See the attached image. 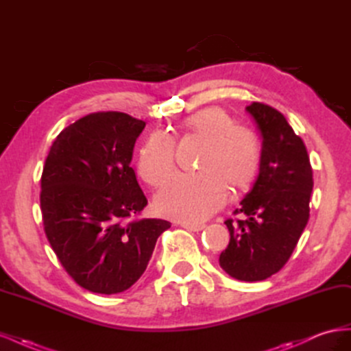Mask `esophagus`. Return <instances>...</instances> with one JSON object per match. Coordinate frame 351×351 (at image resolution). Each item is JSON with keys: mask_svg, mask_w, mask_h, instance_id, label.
<instances>
[{"mask_svg": "<svg viewBox=\"0 0 351 351\" xmlns=\"http://www.w3.org/2000/svg\"><path fill=\"white\" fill-rule=\"evenodd\" d=\"M180 226H182L186 230H189V231H202L205 228V224H192V222H182Z\"/></svg>", "mask_w": 351, "mask_h": 351, "instance_id": "obj_1", "label": "esophagus"}]
</instances>
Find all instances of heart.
Returning <instances> with one entry per match:
<instances>
[{
	"label": "heart",
	"mask_w": 351,
	"mask_h": 351,
	"mask_svg": "<svg viewBox=\"0 0 351 351\" xmlns=\"http://www.w3.org/2000/svg\"><path fill=\"white\" fill-rule=\"evenodd\" d=\"M180 137L204 142L199 152L197 173L178 174L156 196V208L162 215L186 222H200L226 204L227 184L246 187L256 176L261 164L258 136L236 121L224 110H200L180 125ZM176 146L171 136L155 132L143 143L137 169L152 186L164 183L174 171Z\"/></svg>",
	"instance_id": "1"
}]
</instances>
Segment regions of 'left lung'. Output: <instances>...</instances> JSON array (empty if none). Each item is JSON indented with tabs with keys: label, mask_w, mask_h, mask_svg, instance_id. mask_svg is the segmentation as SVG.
I'll return each mask as SVG.
<instances>
[{
	"label": "left lung",
	"mask_w": 351,
	"mask_h": 351,
	"mask_svg": "<svg viewBox=\"0 0 351 351\" xmlns=\"http://www.w3.org/2000/svg\"><path fill=\"white\" fill-rule=\"evenodd\" d=\"M262 137L259 174L234 214L227 219L230 243L219 265L240 281H262L277 274L299 241L309 221L313 173L306 146L285 117L275 108L253 102L246 108Z\"/></svg>",
	"instance_id": "left-lung-1"
}]
</instances>
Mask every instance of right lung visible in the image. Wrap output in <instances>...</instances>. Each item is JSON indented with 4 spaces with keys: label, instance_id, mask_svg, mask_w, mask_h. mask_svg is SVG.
I'll list each match as a JSON object with an SVG mask.
<instances>
[{
    "label": "right lung",
    "instance_id": "right-lung-1",
    "mask_svg": "<svg viewBox=\"0 0 351 351\" xmlns=\"http://www.w3.org/2000/svg\"><path fill=\"white\" fill-rule=\"evenodd\" d=\"M146 123L123 112L89 114L52 143L40 178L45 234L70 277L98 294L142 277L165 219H132L147 205L130 167Z\"/></svg>",
    "mask_w": 351,
    "mask_h": 351
}]
</instances>
